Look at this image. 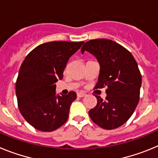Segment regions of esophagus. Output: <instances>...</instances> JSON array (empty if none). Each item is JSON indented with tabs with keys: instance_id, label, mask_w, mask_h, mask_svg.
<instances>
[{
	"instance_id": "obj_1",
	"label": "esophagus",
	"mask_w": 158,
	"mask_h": 158,
	"mask_svg": "<svg viewBox=\"0 0 158 158\" xmlns=\"http://www.w3.org/2000/svg\"><path fill=\"white\" fill-rule=\"evenodd\" d=\"M77 96L78 97H84V96H86V93H77Z\"/></svg>"
}]
</instances>
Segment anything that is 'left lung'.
<instances>
[{
  "instance_id": "obj_1",
  "label": "left lung",
  "mask_w": 158,
  "mask_h": 158,
  "mask_svg": "<svg viewBox=\"0 0 158 158\" xmlns=\"http://www.w3.org/2000/svg\"><path fill=\"white\" fill-rule=\"evenodd\" d=\"M81 51L93 54L100 64L96 89L107 87L105 100L95 95L97 104L89 111V116L104 129L122 126L139 101L142 76L135 58L118 43L105 39L89 40Z\"/></svg>"
}]
</instances>
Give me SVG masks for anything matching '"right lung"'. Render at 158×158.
I'll use <instances>...</instances> for the list:
<instances>
[{
  "label": "right lung",
  "mask_w": 158,
  "mask_h": 158,
  "mask_svg": "<svg viewBox=\"0 0 158 158\" xmlns=\"http://www.w3.org/2000/svg\"><path fill=\"white\" fill-rule=\"evenodd\" d=\"M84 42H49L36 47L21 64L16 84L19 110L29 124L50 132L68 119L74 92L56 94V83L63 78L69 58Z\"/></svg>",
  "instance_id": "right-lung-1"
}]
</instances>
